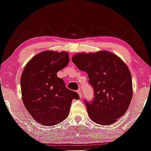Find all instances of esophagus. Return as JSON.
I'll return each instance as SVG.
<instances>
[{
  "mask_svg": "<svg viewBox=\"0 0 151 151\" xmlns=\"http://www.w3.org/2000/svg\"><path fill=\"white\" fill-rule=\"evenodd\" d=\"M77 93H78V95H79V97L80 98H82L83 97V93H82V92H81V90L79 89V90H78L77 91Z\"/></svg>",
  "mask_w": 151,
  "mask_h": 151,
  "instance_id": "obj_1",
  "label": "esophagus"
}]
</instances>
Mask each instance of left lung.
<instances>
[{"instance_id": "8db88e82", "label": "left lung", "mask_w": 151, "mask_h": 151, "mask_svg": "<svg viewBox=\"0 0 151 151\" xmlns=\"http://www.w3.org/2000/svg\"><path fill=\"white\" fill-rule=\"evenodd\" d=\"M72 61L88 75L93 100H85L89 117L102 125H111L125 113L132 98V80L126 64L109 51L78 53Z\"/></svg>"}]
</instances>
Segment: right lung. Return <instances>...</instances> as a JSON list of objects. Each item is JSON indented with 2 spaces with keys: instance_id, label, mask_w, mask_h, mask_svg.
I'll use <instances>...</instances> for the list:
<instances>
[{
  "instance_id": "obj_1",
  "label": "right lung",
  "mask_w": 151,
  "mask_h": 151,
  "mask_svg": "<svg viewBox=\"0 0 151 151\" xmlns=\"http://www.w3.org/2000/svg\"><path fill=\"white\" fill-rule=\"evenodd\" d=\"M68 62L67 52L45 51L34 56L24 69L20 80L22 100L27 111L40 124L61 123L68 115L72 100L79 98L57 76Z\"/></svg>"
}]
</instances>
